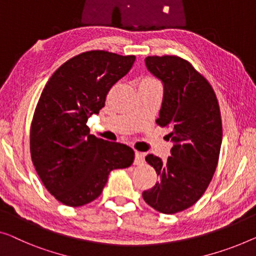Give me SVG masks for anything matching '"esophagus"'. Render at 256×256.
Returning a JSON list of instances; mask_svg holds the SVG:
<instances>
[{"label": "esophagus", "instance_id": "1", "mask_svg": "<svg viewBox=\"0 0 256 256\" xmlns=\"http://www.w3.org/2000/svg\"><path fill=\"white\" fill-rule=\"evenodd\" d=\"M144 161V156L142 152H136V155H134V164H136V166L142 164Z\"/></svg>", "mask_w": 256, "mask_h": 256}]
</instances>
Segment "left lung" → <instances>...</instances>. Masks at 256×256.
<instances>
[{"mask_svg":"<svg viewBox=\"0 0 256 256\" xmlns=\"http://www.w3.org/2000/svg\"><path fill=\"white\" fill-rule=\"evenodd\" d=\"M144 62L164 85L156 124L169 128L174 147L166 162L146 156L160 179L142 198L155 210L176 214L196 204L212 179L223 136L220 104L210 84L188 60L164 55Z\"/></svg>","mask_w":256,"mask_h":256,"instance_id":"8db88e82","label":"left lung"}]
</instances>
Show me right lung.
I'll return each mask as SVG.
<instances>
[{"label":"right lung","mask_w":256,"mask_h":256,"mask_svg":"<svg viewBox=\"0 0 256 256\" xmlns=\"http://www.w3.org/2000/svg\"><path fill=\"white\" fill-rule=\"evenodd\" d=\"M134 60V55L85 52L46 84L30 124V158L44 188L63 204H90L100 196L110 171L133 163L131 147L90 134L86 123Z\"/></svg>","instance_id":"1"}]
</instances>
